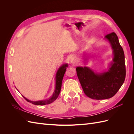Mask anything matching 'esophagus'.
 <instances>
[{
	"label": "esophagus",
	"instance_id": "1",
	"mask_svg": "<svg viewBox=\"0 0 134 134\" xmlns=\"http://www.w3.org/2000/svg\"><path fill=\"white\" fill-rule=\"evenodd\" d=\"M70 63L72 65H76L77 63H78V60H77V59L75 57H72L70 59Z\"/></svg>",
	"mask_w": 134,
	"mask_h": 134
}]
</instances>
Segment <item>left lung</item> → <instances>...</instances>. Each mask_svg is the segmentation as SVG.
<instances>
[{
    "mask_svg": "<svg viewBox=\"0 0 134 134\" xmlns=\"http://www.w3.org/2000/svg\"><path fill=\"white\" fill-rule=\"evenodd\" d=\"M104 39L110 44L113 50V59L108 65V70L98 72L88 66L76 68L84 93L90 98L97 100L114 96L122 86L126 76L125 55L118 37L115 32H112L105 36ZM83 54L85 56L86 52Z\"/></svg>",
    "mask_w": 134,
    "mask_h": 134,
    "instance_id": "8db88e82",
    "label": "left lung"
}]
</instances>
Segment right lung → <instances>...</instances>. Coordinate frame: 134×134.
I'll list each match as a JSON object with an SVG mask.
<instances>
[{"instance_id": "obj_1", "label": "right lung", "mask_w": 134, "mask_h": 134, "mask_svg": "<svg viewBox=\"0 0 134 134\" xmlns=\"http://www.w3.org/2000/svg\"><path fill=\"white\" fill-rule=\"evenodd\" d=\"M68 66V64H63L62 66H61L56 72V76H55V91L53 93V94L49 98H47L46 99H44L42 100H38V101H32L29 99L26 98V97L22 96L25 99L28 101V102H30L32 104H35V105H38V106H42V105H46L50 104L52 102H53L54 100H55L58 97L60 91H61V88H62V81L63 77L64 75L65 72L66 70V68Z\"/></svg>"}]
</instances>
